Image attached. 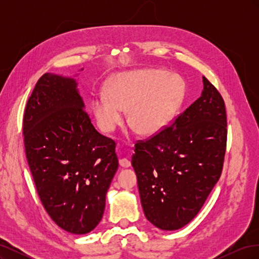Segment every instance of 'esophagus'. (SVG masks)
<instances>
[{"instance_id": "34e87169", "label": "esophagus", "mask_w": 259, "mask_h": 259, "mask_svg": "<svg viewBox=\"0 0 259 259\" xmlns=\"http://www.w3.org/2000/svg\"><path fill=\"white\" fill-rule=\"evenodd\" d=\"M119 163H120V165L122 166V167H130L131 166V161L130 160H127V159H121L120 161H119Z\"/></svg>"}]
</instances>
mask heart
Here are the masks:
<instances>
[{"mask_svg":"<svg viewBox=\"0 0 259 259\" xmlns=\"http://www.w3.org/2000/svg\"><path fill=\"white\" fill-rule=\"evenodd\" d=\"M185 96V82L178 74L162 70H138L116 75L106 95L92 101L98 127L112 133L127 111V122L143 136L162 132L174 119Z\"/></svg>","mask_w":259,"mask_h":259,"instance_id":"obj_1","label":"heart"}]
</instances>
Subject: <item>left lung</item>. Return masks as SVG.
Instances as JSON below:
<instances>
[{
	"mask_svg": "<svg viewBox=\"0 0 259 259\" xmlns=\"http://www.w3.org/2000/svg\"><path fill=\"white\" fill-rule=\"evenodd\" d=\"M201 96L169 127L135 145L132 165L146 218L162 230L199 213L222 174L227 143L224 99L205 76Z\"/></svg>",
	"mask_w": 259,
	"mask_h": 259,
	"instance_id": "1",
	"label": "left lung"
}]
</instances>
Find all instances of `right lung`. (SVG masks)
Segmentation results:
<instances>
[{
	"instance_id": "obj_1",
	"label": "right lung",
	"mask_w": 259,
	"mask_h": 259,
	"mask_svg": "<svg viewBox=\"0 0 259 259\" xmlns=\"http://www.w3.org/2000/svg\"><path fill=\"white\" fill-rule=\"evenodd\" d=\"M79 74H43L28 100L22 131L44 208L61 229L85 234L103 218L119 161L115 143L99 134L85 112Z\"/></svg>"
}]
</instances>
